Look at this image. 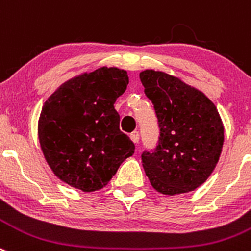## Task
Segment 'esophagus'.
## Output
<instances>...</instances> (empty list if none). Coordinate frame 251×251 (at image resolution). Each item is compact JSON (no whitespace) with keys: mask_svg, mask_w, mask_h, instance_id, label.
Segmentation results:
<instances>
[{"mask_svg":"<svg viewBox=\"0 0 251 251\" xmlns=\"http://www.w3.org/2000/svg\"><path fill=\"white\" fill-rule=\"evenodd\" d=\"M130 139L133 144H139V140H140V133L137 131H133L132 133H130Z\"/></svg>","mask_w":251,"mask_h":251,"instance_id":"esophagus-1","label":"esophagus"}]
</instances>
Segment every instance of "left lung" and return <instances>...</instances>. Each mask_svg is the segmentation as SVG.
Segmentation results:
<instances>
[{"label": "left lung", "instance_id": "8db88e82", "mask_svg": "<svg viewBox=\"0 0 251 251\" xmlns=\"http://www.w3.org/2000/svg\"><path fill=\"white\" fill-rule=\"evenodd\" d=\"M140 79L160 126L156 150L142 153L150 183L166 196L194 191L207 181L221 157V115L204 93L177 76L146 69Z\"/></svg>", "mask_w": 251, "mask_h": 251}]
</instances>
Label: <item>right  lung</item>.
Masks as SVG:
<instances>
[{
    "instance_id": "right-lung-1",
    "label": "right lung",
    "mask_w": 251,
    "mask_h": 251,
    "mask_svg": "<svg viewBox=\"0 0 251 251\" xmlns=\"http://www.w3.org/2000/svg\"><path fill=\"white\" fill-rule=\"evenodd\" d=\"M128 84L127 72L101 67L63 83L42 107L38 139L58 178L83 192L104 188L135 145L119 128L114 104Z\"/></svg>"
}]
</instances>
